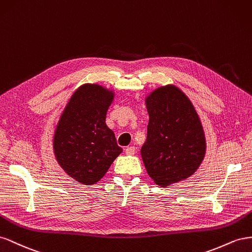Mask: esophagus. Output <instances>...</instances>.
<instances>
[{
    "label": "esophagus",
    "instance_id": "34e87169",
    "mask_svg": "<svg viewBox=\"0 0 252 252\" xmlns=\"http://www.w3.org/2000/svg\"><path fill=\"white\" fill-rule=\"evenodd\" d=\"M125 152H126V154H127V155H134L135 152H136V149H135V147H133V146L127 147V148H126Z\"/></svg>",
    "mask_w": 252,
    "mask_h": 252
}]
</instances>
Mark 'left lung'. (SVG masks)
Masks as SVG:
<instances>
[{"label":"left lung","mask_w":252,"mask_h":252,"mask_svg":"<svg viewBox=\"0 0 252 252\" xmlns=\"http://www.w3.org/2000/svg\"><path fill=\"white\" fill-rule=\"evenodd\" d=\"M146 104L149 124L140 151L142 161L149 176L167 187L189 177L202 163L203 126L188 97L174 85L155 90Z\"/></svg>","instance_id":"left-lung-1"}]
</instances>
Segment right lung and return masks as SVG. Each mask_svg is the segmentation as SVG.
Here are the masks:
<instances>
[{"instance_id": "1", "label": "right lung", "mask_w": 252, "mask_h": 252, "mask_svg": "<svg viewBox=\"0 0 252 252\" xmlns=\"http://www.w3.org/2000/svg\"><path fill=\"white\" fill-rule=\"evenodd\" d=\"M113 93L84 84L71 96L54 136V152L66 173L84 185L101 179L121 152L115 134L105 125Z\"/></svg>"}]
</instances>
